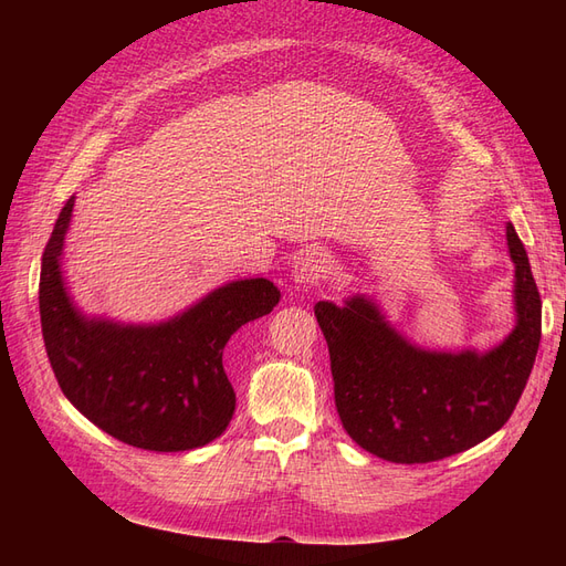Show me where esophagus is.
Masks as SVG:
<instances>
[{
	"label": "esophagus",
	"instance_id": "obj_1",
	"mask_svg": "<svg viewBox=\"0 0 566 566\" xmlns=\"http://www.w3.org/2000/svg\"><path fill=\"white\" fill-rule=\"evenodd\" d=\"M331 269H333V262H331V254L325 250H306L300 254V260L295 262V269H293V281L297 283V287H312V285H318L321 281H325L331 276Z\"/></svg>",
	"mask_w": 566,
	"mask_h": 566
}]
</instances>
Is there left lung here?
I'll use <instances>...</instances> for the list:
<instances>
[{
    "label": "left lung",
    "instance_id": "1",
    "mask_svg": "<svg viewBox=\"0 0 566 566\" xmlns=\"http://www.w3.org/2000/svg\"><path fill=\"white\" fill-rule=\"evenodd\" d=\"M507 248L515 262L517 325L484 354L410 345L364 295L345 306H314L331 352L337 413L358 447L413 465L468 451L510 420L536 361L541 295L512 224Z\"/></svg>",
    "mask_w": 566,
    "mask_h": 566
}]
</instances>
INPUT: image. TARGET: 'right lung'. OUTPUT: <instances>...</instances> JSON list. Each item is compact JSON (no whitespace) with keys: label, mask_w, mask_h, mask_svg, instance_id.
Segmentation results:
<instances>
[{"label":"right lung","mask_w":566,"mask_h":566,"mask_svg":"<svg viewBox=\"0 0 566 566\" xmlns=\"http://www.w3.org/2000/svg\"><path fill=\"white\" fill-rule=\"evenodd\" d=\"M75 198L65 202L42 254L40 316L51 370L65 399L111 437L146 451H191L227 430L235 391L224 347L241 325L266 316L281 290L243 279L156 323L87 318L67 295L61 254Z\"/></svg>","instance_id":"obj_1"}]
</instances>
